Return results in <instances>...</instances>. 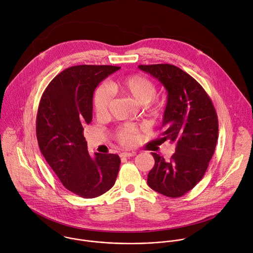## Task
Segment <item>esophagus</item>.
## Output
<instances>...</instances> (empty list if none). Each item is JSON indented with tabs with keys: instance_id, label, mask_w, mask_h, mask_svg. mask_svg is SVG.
Returning <instances> with one entry per match:
<instances>
[{
	"instance_id": "1",
	"label": "esophagus",
	"mask_w": 253,
	"mask_h": 253,
	"mask_svg": "<svg viewBox=\"0 0 253 253\" xmlns=\"http://www.w3.org/2000/svg\"><path fill=\"white\" fill-rule=\"evenodd\" d=\"M135 152H122L120 154L121 157H126V158H129V157H132V156H135Z\"/></svg>"
}]
</instances>
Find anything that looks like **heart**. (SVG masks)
Segmentation results:
<instances>
[{
	"label": "heart",
	"instance_id": "b5f03b06",
	"mask_svg": "<svg viewBox=\"0 0 253 253\" xmlns=\"http://www.w3.org/2000/svg\"><path fill=\"white\" fill-rule=\"evenodd\" d=\"M111 91L114 94L129 96L139 104H144L145 112L150 116H158L164 110L165 101L154 97L157 92L155 83L146 76L130 75L110 82L109 88L106 85L97 87L93 95V108L100 118H105L109 113L112 100ZM140 131V126L127 124L115 132V137L122 145L134 146L138 141Z\"/></svg>",
	"mask_w": 253,
	"mask_h": 253
}]
</instances>
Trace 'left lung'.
<instances>
[{"label": "left lung", "mask_w": 253, "mask_h": 253, "mask_svg": "<svg viewBox=\"0 0 253 253\" xmlns=\"http://www.w3.org/2000/svg\"><path fill=\"white\" fill-rule=\"evenodd\" d=\"M168 92L162 122V141L175 143L169 160L152 153L150 188L167 197H181L204 176L218 139V119L202 86L186 72L170 64L139 65Z\"/></svg>", "instance_id": "obj_1"}]
</instances>
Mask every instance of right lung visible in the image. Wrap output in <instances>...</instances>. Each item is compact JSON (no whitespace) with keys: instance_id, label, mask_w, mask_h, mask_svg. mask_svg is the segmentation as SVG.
Masks as SVG:
<instances>
[{"instance_id":"add662e5","label":"right lung","mask_w":253,"mask_h":253,"mask_svg":"<svg viewBox=\"0 0 253 253\" xmlns=\"http://www.w3.org/2000/svg\"><path fill=\"white\" fill-rule=\"evenodd\" d=\"M117 66L79 65L65 69L45 89L36 134L40 150L62 184L83 198L98 197L114 185L121 163L117 154L92 158L83 135L92 121L93 94Z\"/></svg>"}]
</instances>
